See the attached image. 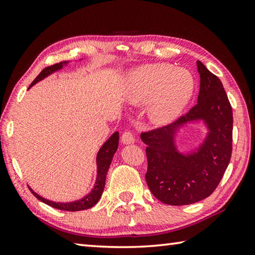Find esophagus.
Returning <instances> with one entry per match:
<instances>
[{
	"mask_svg": "<svg viewBox=\"0 0 255 255\" xmlns=\"http://www.w3.org/2000/svg\"><path fill=\"white\" fill-rule=\"evenodd\" d=\"M122 141L123 144H126V145L133 144L135 143V137H133V135L130 131H125L122 136Z\"/></svg>",
	"mask_w": 255,
	"mask_h": 255,
	"instance_id": "obj_1",
	"label": "esophagus"
}]
</instances>
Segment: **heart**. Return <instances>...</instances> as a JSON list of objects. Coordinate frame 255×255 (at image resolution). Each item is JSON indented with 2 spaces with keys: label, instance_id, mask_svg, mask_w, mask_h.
Masks as SVG:
<instances>
[{
  "label": "heart",
  "instance_id": "heart-1",
  "mask_svg": "<svg viewBox=\"0 0 255 255\" xmlns=\"http://www.w3.org/2000/svg\"><path fill=\"white\" fill-rule=\"evenodd\" d=\"M192 91L193 80L189 72L169 64H149L130 73L124 98L131 106L148 101V122L154 126H163L183 110Z\"/></svg>",
  "mask_w": 255,
  "mask_h": 255
}]
</instances>
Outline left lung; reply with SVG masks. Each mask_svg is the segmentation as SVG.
Wrapping results in <instances>:
<instances>
[{"label":"left lung","mask_w":255,"mask_h":255,"mask_svg":"<svg viewBox=\"0 0 255 255\" xmlns=\"http://www.w3.org/2000/svg\"><path fill=\"white\" fill-rule=\"evenodd\" d=\"M200 90L197 105L169 126L140 135L147 145L145 179L156 199L171 206L195 204L209 197L221 182L232 156L233 111L221 80L197 60ZM204 121L207 135L188 153L175 137L188 123Z\"/></svg>","instance_id":"left-lung-1"}]
</instances>
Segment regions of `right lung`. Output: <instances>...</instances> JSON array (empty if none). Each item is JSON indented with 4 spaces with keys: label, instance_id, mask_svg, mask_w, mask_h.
<instances>
[{
    "label": "right lung",
    "instance_id": "add662e5",
    "mask_svg": "<svg viewBox=\"0 0 255 255\" xmlns=\"http://www.w3.org/2000/svg\"><path fill=\"white\" fill-rule=\"evenodd\" d=\"M70 62H60L55 64V65H51L49 67L44 68L40 72V74L38 75L34 81L30 84L29 89L31 88L32 85H34L38 82L44 80L45 77H47L50 74H53L54 72H57L59 70H62L63 66H66ZM118 144H119V132L116 131L112 133L110 136L109 139H108L105 144L101 146V148L99 149V152L97 154V180H96V184H94L93 189L91 190V192L88 193L85 197L82 198V199H79L76 201H71V202H56V201H51L48 199H45L41 196L38 195L33 191V190L29 187L30 191L33 193V196L39 199L40 201L44 202V204H47L50 207L56 209H60V210H66V211H80V210H85L93 207L97 202L100 200L101 195L103 192V189H105V184H106V178H107V173L108 170H109V166L112 161V157L116 153V150L118 148Z\"/></svg>",
    "mask_w": 255,
    "mask_h": 255
}]
</instances>
